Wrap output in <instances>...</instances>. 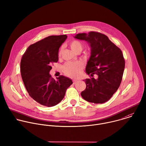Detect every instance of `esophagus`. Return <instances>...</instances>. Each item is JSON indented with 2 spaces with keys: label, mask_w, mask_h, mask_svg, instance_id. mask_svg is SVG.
I'll return each mask as SVG.
<instances>
[{
  "label": "esophagus",
  "mask_w": 146,
  "mask_h": 146,
  "mask_svg": "<svg viewBox=\"0 0 146 146\" xmlns=\"http://www.w3.org/2000/svg\"><path fill=\"white\" fill-rule=\"evenodd\" d=\"M78 81V80H73V84H76L77 83V82Z\"/></svg>",
  "instance_id": "34e87169"
}]
</instances>
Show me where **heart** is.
Wrapping results in <instances>:
<instances>
[{"label":"heart","instance_id":"obj_1","mask_svg":"<svg viewBox=\"0 0 146 146\" xmlns=\"http://www.w3.org/2000/svg\"><path fill=\"white\" fill-rule=\"evenodd\" d=\"M69 46L76 53L78 52H81L83 44L82 43L77 39H74L69 43ZM63 51V46H61L58 51V56L61 57ZM83 64L81 62H66L63 66L64 72L66 75L70 77H78L82 69Z\"/></svg>","mask_w":146,"mask_h":146}]
</instances>
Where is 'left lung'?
<instances>
[{
    "label": "left lung",
    "instance_id": "8db88e82",
    "mask_svg": "<svg viewBox=\"0 0 146 146\" xmlns=\"http://www.w3.org/2000/svg\"><path fill=\"white\" fill-rule=\"evenodd\" d=\"M76 38L87 41L91 47V56L86 73L92 77L84 80L86 86L81 93L88 102L102 104L109 100L119 88L123 75L125 60L121 50L108 37L99 32L80 33Z\"/></svg>",
    "mask_w": 146,
    "mask_h": 146
}]
</instances>
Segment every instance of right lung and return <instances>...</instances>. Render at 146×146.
Instances as JSON below:
<instances>
[{
  "label": "right lung",
  "mask_w": 146,
  "mask_h": 146,
  "mask_svg": "<svg viewBox=\"0 0 146 146\" xmlns=\"http://www.w3.org/2000/svg\"><path fill=\"white\" fill-rule=\"evenodd\" d=\"M66 35H51L30 45L21 61V73L25 88L31 98L46 107H53L64 99L72 81L64 76L52 77V65L58 60L60 47Z\"/></svg>",
  "instance_id": "1"
}]
</instances>
